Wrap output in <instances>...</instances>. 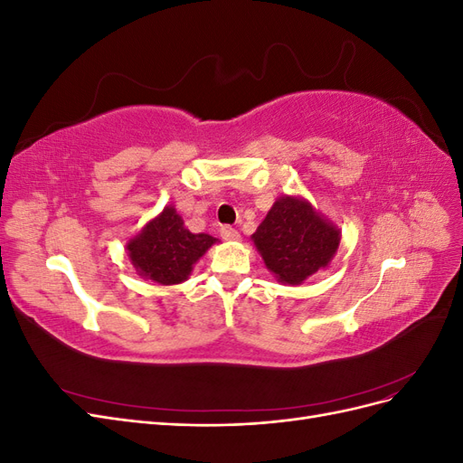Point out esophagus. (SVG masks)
Instances as JSON below:
<instances>
[{"label":"esophagus","instance_id":"34e87169","mask_svg":"<svg viewBox=\"0 0 463 463\" xmlns=\"http://www.w3.org/2000/svg\"><path fill=\"white\" fill-rule=\"evenodd\" d=\"M220 235H222V240H226V241H240L241 240L240 232H237L235 228H230V226H222Z\"/></svg>","mask_w":463,"mask_h":463}]
</instances>
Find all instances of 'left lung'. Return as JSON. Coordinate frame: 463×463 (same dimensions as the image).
Returning <instances> with one entry per match:
<instances>
[{"label": "left lung", "mask_w": 463, "mask_h": 463, "mask_svg": "<svg viewBox=\"0 0 463 463\" xmlns=\"http://www.w3.org/2000/svg\"><path fill=\"white\" fill-rule=\"evenodd\" d=\"M253 241L279 282L296 286L328 266L340 232L307 201L282 197L253 233Z\"/></svg>", "instance_id": "8db88e82"}]
</instances>
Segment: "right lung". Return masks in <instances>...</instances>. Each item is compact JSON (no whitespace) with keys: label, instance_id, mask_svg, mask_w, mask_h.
<instances>
[{"label":"right lung","instance_id":"1","mask_svg":"<svg viewBox=\"0 0 463 463\" xmlns=\"http://www.w3.org/2000/svg\"><path fill=\"white\" fill-rule=\"evenodd\" d=\"M213 243H216V237L191 233L175 208L165 206L158 218L148 222V226L128 243V250L138 274L170 286L187 279L193 264Z\"/></svg>","mask_w":463,"mask_h":463}]
</instances>
